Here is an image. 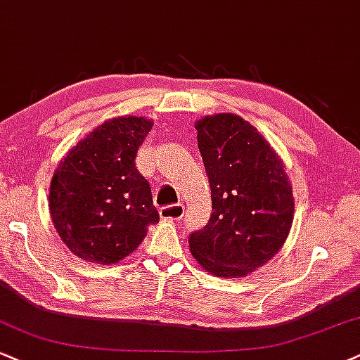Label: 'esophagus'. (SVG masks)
Wrapping results in <instances>:
<instances>
[{
  "instance_id": "obj_1",
  "label": "esophagus",
  "mask_w": 360,
  "mask_h": 360,
  "mask_svg": "<svg viewBox=\"0 0 360 360\" xmlns=\"http://www.w3.org/2000/svg\"><path fill=\"white\" fill-rule=\"evenodd\" d=\"M185 215V207L181 203L176 205H165L160 208V217L165 220H181V217Z\"/></svg>"
}]
</instances>
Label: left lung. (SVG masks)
I'll return each instance as SVG.
<instances>
[{"label":"left lung","mask_w":360,"mask_h":360,"mask_svg":"<svg viewBox=\"0 0 360 360\" xmlns=\"http://www.w3.org/2000/svg\"><path fill=\"white\" fill-rule=\"evenodd\" d=\"M212 190L208 224L190 252L217 277H245L277 254L294 219V195L281 157L255 127L232 113L195 123Z\"/></svg>","instance_id":"8db88e82"}]
</instances>
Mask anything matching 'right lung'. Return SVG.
<instances>
[{
  "label": "right lung",
  "mask_w": 360,
  "mask_h": 360,
  "mask_svg": "<svg viewBox=\"0 0 360 360\" xmlns=\"http://www.w3.org/2000/svg\"><path fill=\"white\" fill-rule=\"evenodd\" d=\"M152 120L118 117L88 133L60 162L50 187V212L61 240L91 264L130 255L160 215L135 157Z\"/></svg>",
  "instance_id": "1"
}]
</instances>
